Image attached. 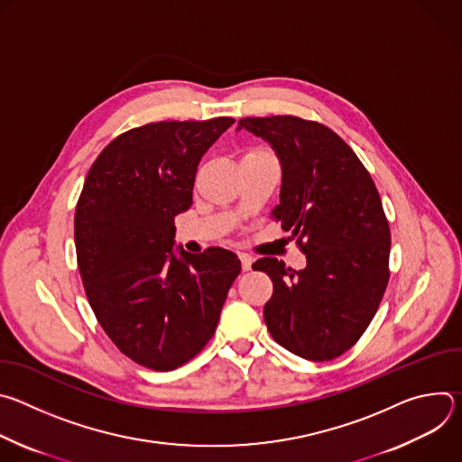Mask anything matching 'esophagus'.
<instances>
[{
	"instance_id": "esophagus-1",
	"label": "esophagus",
	"mask_w": 462,
	"mask_h": 462,
	"mask_svg": "<svg viewBox=\"0 0 462 462\" xmlns=\"http://www.w3.org/2000/svg\"><path fill=\"white\" fill-rule=\"evenodd\" d=\"M239 259H241V267H243V271H250V269H252V263H254V257H252V255L239 254Z\"/></svg>"
}]
</instances>
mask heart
Instances as JSON below:
<instances>
[{
    "label": "heart",
    "instance_id": "1",
    "mask_svg": "<svg viewBox=\"0 0 462 462\" xmlns=\"http://www.w3.org/2000/svg\"><path fill=\"white\" fill-rule=\"evenodd\" d=\"M252 152H261V150H252Z\"/></svg>",
    "mask_w": 462,
    "mask_h": 462
}]
</instances>
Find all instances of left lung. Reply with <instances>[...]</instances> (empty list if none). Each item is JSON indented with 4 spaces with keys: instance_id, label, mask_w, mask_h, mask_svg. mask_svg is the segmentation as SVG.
<instances>
[{
    "instance_id": "obj_1",
    "label": "left lung",
    "mask_w": 462,
    "mask_h": 462,
    "mask_svg": "<svg viewBox=\"0 0 462 462\" xmlns=\"http://www.w3.org/2000/svg\"><path fill=\"white\" fill-rule=\"evenodd\" d=\"M237 124L276 150L283 182L273 216L307 255L303 271L276 257L254 263L274 285L263 309L269 333L301 358L333 360L365 333L389 282L391 234L378 189L331 127L292 115Z\"/></svg>"
}]
</instances>
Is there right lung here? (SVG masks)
Wrapping results in <instances>:
<instances>
[{
    "label": "right lung",
    "mask_w": 462,
    "mask_h": 462,
    "mask_svg": "<svg viewBox=\"0 0 462 462\" xmlns=\"http://www.w3.org/2000/svg\"><path fill=\"white\" fill-rule=\"evenodd\" d=\"M234 122L162 120L124 131L86 177L75 212L84 291L111 342L143 367L173 371L199 355L241 273L225 248H180V259L171 250L197 166Z\"/></svg>",
    "instance_id": "obj_1"
}]
</instances>
